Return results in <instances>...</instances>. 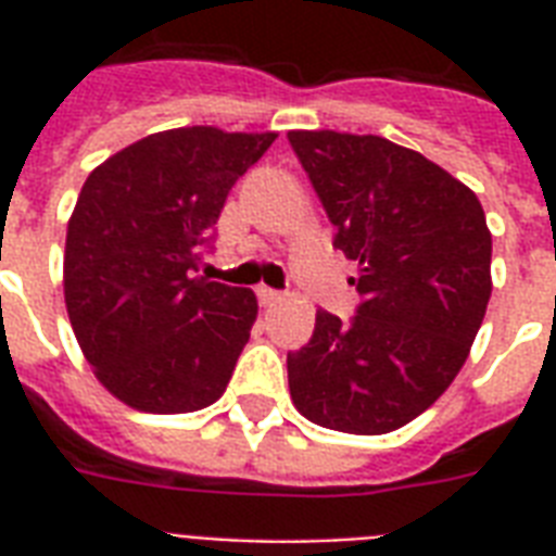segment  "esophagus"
<instances>
[{
    "label": "esophagus",
    "mask_w": 556,
    "mask_h": 556,
    "mask_svg": "<svg viewBox=\"0 0 556 556\" xmlns=\"http://www.w3.org/2000/svg\"><path fill=\"white\" fill-rule=\"evenodd\" d=\"M256 296H260V303L262 305H274V303H279V300H282V291H277V288H268V286H260L256 288Z\"/></svg>",
    "instance_id": "obj_1"
}]
</instances>
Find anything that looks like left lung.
<instances>
[{
	"label": "left lung",
	"mask_w": 556,
	"mask_h": 556,
	"mask_svg": "<svg viewBox=\"0 0 556 556\" xmlns=\"http://www.w3.org/2000/svg\"><path fill=\"white\" fill-rule=\"evenodd\" d=\"M357 262L349 323L317 312L288 352L291 401L329 430L380 435L432 406L465 366L491 300V230L476 192L378 135L288 132Z\"/></svg>",
	"instance_id": "8db88e82"
}]
</instances>
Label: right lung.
Wrapping results in <instances>:
<instances>
[{
	"label": "right lung",
	"mask_w": 556,
	"mask_h": 556,
	"mask_svg": "<svg viewBox=\"0 0 556 556\" xmlns=\"http://www.w3.org/2000/svg\"><path fill=\"white\" fill-rule=\"evenodd\" d=\"M277 132L185 126L91 169L65 233V308L103 387L132 409L195 413L222 397L256 296L195 277L230 187Z\"/></svg>",
	"instance_id": "add662e5"
}]
</instances>
